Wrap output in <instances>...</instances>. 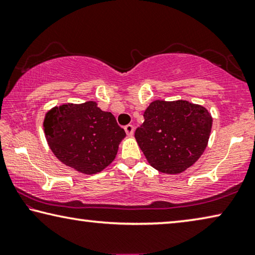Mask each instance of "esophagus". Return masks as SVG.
Here are the masks:
<instances>
[{
	"instance_id": "1",
	"label": "esophagus",
	"mask_w": 255,
	"mask_h": 255,
	"mask_svg": "<svg viewBox=\"0 0 255 255\" xmlns=\"http://www.w3.org/2000/svg\"><path fill=\"white\" fill-rule=\"evenodd\" d=\"M125 130H126V134L128 136H132V134H134V126H132V125H127V126L125 127Z\"/></svg>"
}]
</instances>
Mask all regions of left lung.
<instances>
[{"label": "left lung", "instance_id": "left-lung-1", "mask_svg": "<svg viewBox=\"0 0 255 255\" xmlns=\"http://www.w3.org/2000/svg\"><path fill=\"white\" fill-rule=\"evenodd\" d=\"M143 117L135 138L153 168L177 175L198 161L213 125L206 108L185 100L153 101Z\"/></svg>", "mask_w": 255, "mask_h": 255}]
</instances>
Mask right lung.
<instances>
[{"label": "right lung", "instance_id": "obj_1", "mask_svg": "<svg viewBox=\"0 0 255 255\" xmlns=\"http://www.w3.org/2000/svg\"><path fill=\"white\" fill-rule=\"evenodd\" d=\"M43 132L56 158L78 173L93 175L116 159L126 132L115 116L98 108L94 101L65 103L48 110Z\"/></svg>", "mask_w": 255, "mask_h": 255}]
</instances>
